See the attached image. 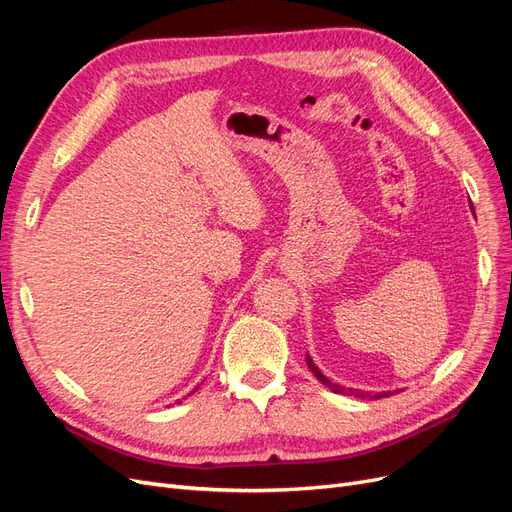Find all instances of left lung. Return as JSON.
<instances>
[{
	"mask_svg": "<svg viewBox=\"0 0 512 512\" xmlns=\"http://www.w3.org/2000/svg\"><path fill=\"white\" fill-rule=\"evenodd\" d=\"M305 361H307V367H309V371H312V374L324 384V386H329V389L333 391V393H342V395H352V397H361V399H380V397H389V395H393L391 391H382V393H376V395H371V393H363V391H359V389H344V386H339V384H335V382H331L327 376L322 374V371L316 367V363L312 361V356L309 354H305Z\"/></svg>",
	"mask_w": 512,
	"mask_h": 512,
	"instance_id": "obj_1",
	"label": "left lung"
}]
</instances>
